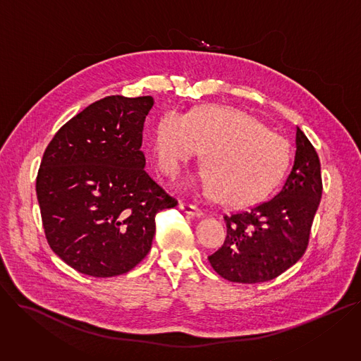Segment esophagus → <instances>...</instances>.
<instances>
[{"label":"esophagus","instance_id":"obj_1","mask_svg":"<svg viewBox=\"0 0 361 361\" xmlns=\"http://www.w3.org/2000/svg\"><path fill=\"white\" fill-rule=\"evenodd\" d=\"M179 208H180V209H182L185 214H188V215H190V216L202 218V216L205 215V211H204V209L197 208V207H195V205H189V204H180V205H179Z\"/></svg>","mask_w":361,"mask_h":361}]
</instances>
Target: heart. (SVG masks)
I'll return each instance as SVG.
<instances>
[{"label": "heart", "mask_w": 361, "mask_h": 361, "mask_svg": "<svg viewBox=\"0 0 361 361\" xmlns=\"http://www.w3.org/2000/svg\"><path fill=\"white\" fill-rule=\"evenodd\" d=\"M199 149L208 176L204 188L238 207L271 192L288 164V143L241 110L204 106L188 116L176 110L160 116L153 152L165 173H176Z\"/></svg>", "instance_id": "1"}]
</instances>
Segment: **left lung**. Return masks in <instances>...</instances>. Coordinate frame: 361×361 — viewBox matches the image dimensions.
Listing matches in <instances>:
<instances>
[{"label": "left lung", "instance_id": "obj_1", "mask_svg": "<svg viewBox=\"0 0 361 361\" xmlns=\"http://www.w3.org/2000/svg\"><path fill=\"white\" fill-rule=\"evenodd\" d=\"M319 159L307 136L295 128L293 168L269 201L225 215L224 245L208 257L228 281H269L293 267L305 252L314 215L322 201Z\"/></svg>", "mask_w": 361, "mask_h": 361}]
</instances>
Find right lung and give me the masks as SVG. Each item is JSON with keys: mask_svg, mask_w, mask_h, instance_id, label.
<instances>
[{"mask_svg": "<svg viewBox=\"0 0 361 361\" xmlns=\"http://www.w3.org/2000/svg\"><path fill=\"white\" fill-rule=\"evenodd\" d=\"M153 103L104 97L70 118L43 154L35 190L47 243L78 272H129L150 251L156 214L178 204L145 171Z\"/></svg>", "mask_w": 361, "mask_h": 361, "instance_id": "add662e5", "label": "right lung"}]
</instances>
